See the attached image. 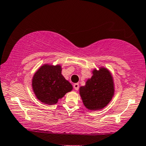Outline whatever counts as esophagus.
I'll use <instances>...</instances> for the list:
<instances>
[{"label":"esophagus","instance_id":"esophagus-1","mask_svg":"<svg viewBox=\"0 0 146 146\" xmlns=\"http://www.w3.org/2000/svg\"><path fill=\"white\" fill-rule=\"evenodd\" d=\"M73 87H74L75 90H78V89H79V84H78V83H75L74 85H73Z\"/></svg>","mask_w":146,"mask_h":146}]
</instances>
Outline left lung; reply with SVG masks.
Instances as JSON below:
<instances>
[{"mask_svg": "<svg viewBox=\"0 0 146 146\" xmlns=\"http://www.w3.org/2000/svg\"><path fill=\"white\" fill-rule=\"evenodd\" d=\"M92 73L85 85L80 87V94L86 108L96 110L104 108L111 101L114 95V84L108 69H94Z\"/></svg>", "mask_w": 146, "mask_h": 146, "instance_id": "left-lung-1", "label": "left lung"}]
</instances>
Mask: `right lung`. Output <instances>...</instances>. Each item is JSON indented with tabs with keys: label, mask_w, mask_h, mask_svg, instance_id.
Returning a JSON list of instances; mask_svg holds the SVG:
<instances>
[{
	"label": "right lung",
	"mask_w": 146,
	"mask_h": 146,
	"mask_svg": "<svg viewBox=\"0 0 146 146\" xmlns=\"http://www.w3.org/2000/svg\"><path fill=\"white\" fill-rule=\"evenodd\" d=\"M32 87L37 99L44 104L52 105L57 103L73 86L61 75L60 65L45 64L35 73Z\"/></svg>",
	"instance_id": "add662e5"
}]
</instances>
